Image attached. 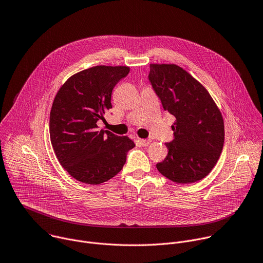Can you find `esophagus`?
Listing matches in <instances>:
<instances>
[{
  "label": "esophagus",
  "mask_w": 263,
  "mask_h": 263,
  "mask_svg": "<svg viewBox=\"0 0 263 263\" xmlns=\"http://www.w3.org/2000/svg\"><path fill=\"white\" fill-rule=\"evenodd\" d=\"M140 141V144L142 145V146H148L149 144H150V142H151V140H149V139H141V140H139Z\"/></svg>",
  "instance_id": "34e87169"
}]
</instances>
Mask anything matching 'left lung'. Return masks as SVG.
Masks as SVG:
<instances>
[{"instance_id": "1", "label": "left lung", "mask_w": 263, "mask_h": 263, "mask_svg": "<svg viewBox=\"0 0 263 263\" xmlns=\"http://www.w3.org/2000/svg\"><path fill=\"white\" fill-rule=\"evenodd\" d=\"M149 82L163 108L176 120L174 139L157 170L177 183H193L207 176L222 153L224 121L208 91L175 64H150Z\"/></svg>"}]
</instances>
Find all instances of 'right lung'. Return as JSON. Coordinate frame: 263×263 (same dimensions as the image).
<instances>
[{
    "label": "right lung",
    "instance_id": "obj_1",
    "mask_svg": "<svg viewBox=\"0 0 263 263\" xmlns=\"http://www.w3.org/2000/svg\"><path fill=\"white\" fill-rule=\"evenodd\" d=\"M127 66H94L70 77L58 91L49 115V137L62 167L77 180L100 184L123 168L136 145L127 137L97 130V121L112 109L116 84Z\"/></svg>",
    "mask_w": 263,
    "mask_h": 263
}]
</instances>
